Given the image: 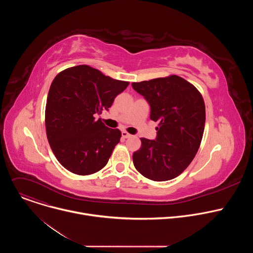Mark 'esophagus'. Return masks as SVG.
Listing matches in <instances>:
<instances>
[{
	"label": "esophagus",
	"mask_w": 253,
	"mask_h": 253,
	"mask_svg": "<svg viewBox=\"0 0 253 253\" xmlns=\"http://www.w3.org/2000/svg\"><path fill=\"white\" fill-rule=\"evenodd\" d=\"M131 136H132V135L129 134L128 132H126V131H123V132H122V137H123V138H129V137H131Z\"/></svg>",
	"instance_id": "1"
}]
</instances>
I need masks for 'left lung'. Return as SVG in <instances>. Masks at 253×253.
<instances>
[{
    "label": "left lung",
    "instance_id": "8db88e82",
    "mask_svg": "<svg viewBox=\"0 0 253 253\" xmlns=\"http://www.w3.org/2000/svg\"><path fill=\"white\" fill-rule=\"evenodd\" d=\"M133 89L151 107L150 119L158 121L156 140L141 138L133 153L135 168L153 181H167L181 174L195 157L205 126L201 93L177 75L134 82Z\"/></svg>",
    "mask_w": 253,
    "mask_h": 253
}]
</instances>
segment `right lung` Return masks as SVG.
Masks as SVG:
<instances>
[{
  "mask_svg": "<svg viewBox=\"0 0 253 253\" xmlns=\"http://www.w3.org/2000/svg\"><path fill=\"white\" fill-rule=\"evenodd\" d=\"M128 85L88 65L65 69L55 77L47 97L45 125L51 149L63 167L77 175L105 167L122 134L95 116L108 110Z\"/></svg>",
  "mask_w": 253,
  "mask_h": 253,
  "instance_id": "obj_1",
  "label": "right lung"
}]
</instances>
